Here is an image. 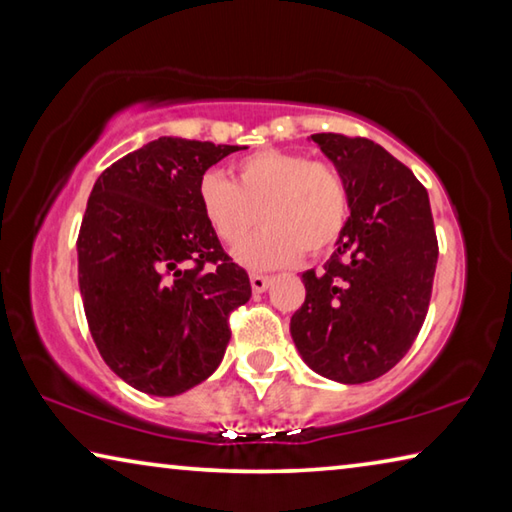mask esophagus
Returning <instances> with one entry per match:
<instances>
[{
    "label": "esophagus",
    "mask_w": 512,
    "mask_h": 512,
    "mask_svg": "<svg viewBox=\"0 0 512 512\" xmlns=\"http://www.w3.org/2000/svg\"><path fill=\"white\" fill-rule=\"evenodd\" d=\"M268 284H271V277L268 275H259V273L250 275V287H253L255 293H264L268 289Z\"/></svg>",
    "instance_id": "1"
}]
</instances>
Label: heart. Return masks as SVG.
<instances>
[{
	"label": "heart",
	"instance_id": "heart-1",
	"mask_svg": "<svg viewBox=\"0 0 512 512\" xmlns=\"http://www.w3.org/2000/svg\"><path fill=\"white\" fill-rule=\"evenodd\" d=\"M235 180L207 171L198 180V207L214 237L237 246L235 257L250 268L287 266L302 255L318 257L341 239L350 221L352 196L339 167L307 153L262 149L232 167ZM260 216L257 217L256 214Z\"/></svg>",
	"mask_w": 512,
	"mask_h": 512
}]
</instances>
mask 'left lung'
I'll list each match as a JSON object with an SVG mask.
<instances>
[{"label": "left lung", "mask_w": 512, "mask_h": 512, "mask_svg": "<svg viewBox=\"0 0 512 512\" xmlns=\"http://www.w3.org/2000/svg\"><path fill=\"white\" fill-rule=\"evenodd\" d=\"M348 180L350 221L307 296L291 336L307 366L341 384L386 375L427 316L438 239L429 194L409 167L366 137L311 135Z\"/></svg>", "instance_id": "obj_1"}]
</instances>
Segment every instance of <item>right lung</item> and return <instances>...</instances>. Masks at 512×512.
Returning a JSON list of instances; mask_svg holds the SVG:
<instances>
[{
  "label": "right lung",
  "instance_id": "1",
  "mask_svg": "<svg viewBox=\"0 0 512 512\" xmlns=\"http://www.w3.org/2000/svg\"><path fill=\"white\" fill-rule=\"evenodd\" d=\"M239 146L160 137L101 173L79 230V287L108 368L171 397L219 368L230 314L250 298L198 207L203 173Z\"/></svg>",
  "mask_w": 512,
  "mask_h": 512
}]
</instances>
